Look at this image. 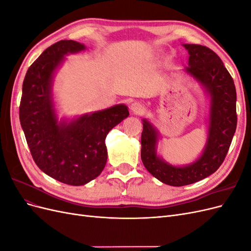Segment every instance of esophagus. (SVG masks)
<instances>
[{"label": "esophagus", "mask_w": 251, "mask_h": 251, "mask_svg": "<svg viewBox=\"0 0 251 251\" xmlns=\"http://www.w3.org/2000/svg\"><path fill=\"white\" fill-rule=\"evenodd\" d=\"M131 110H132V112L134 114H141L143 112V110H144V107H143V104L141 102L135 101L131 105Z\"/></svg>", "instance_id": "34e87169"}]
</instances>
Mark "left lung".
Instances as JSON below:
<instances>
[{"mask_svg":"<svg viewBox=\"0 0 251 251\" xmlns=\"http://www.w3.org/2000/svg\"><path fill=\"white\" fill-rule=\"evenodd\" d=\"M189 53L186 72L208 90L211 96L209 130L206 148L191 165L176 168L156 155L157 132L143 119L141 160L155 178L172 186L195 183L214 174L224 161L237 128V92L229 72L216 52L202 45L185 44Z\"/></svg>","mask_w":251,"mask_h":251,"instance_id":"obj_1","label":"left lung"}]
</instances>
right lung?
Instances as JSON below:
<instances>
[{"label":"right lung","instance_id":"add662e5","mask_svg":"<svg viewBox=\"0 0 251 251\" xmlns=\"http://www.w3.org/2000/svg\"><path fill=\"white\" fill-rule=\"evenodd\" d=\"M85 49L75 41H59L29 67L23 82L20 121L30 153L48 176L69 185H83L107 163L105 137L128 116L125 104L58 124L51 96L53 72L68 53Z\"/></svg>","mask_w":251,"mask_h":251}]
</instances>
